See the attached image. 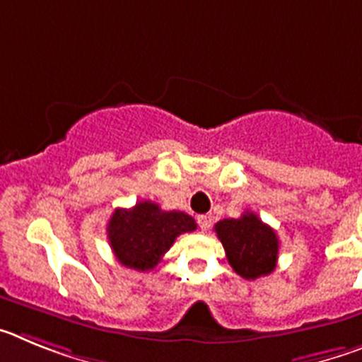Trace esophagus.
<instances>
[{
	"label": "esophagus",
	"instance_id": "esophagus-1",
	"mask_svg": "<svg viewBox=\"0 0 362 362\" xmlns=\"http://www.w3.org/2000/svg\"><path fill=\"white\" fill-rule=\"evenodd\" d=\"M197 223H199V226L203 230L210 228V225H212V216H206V214H203V216H197Z\"/></svg>",
	"mask_w": 362,
	"mask_h": 362
}]
</instances>
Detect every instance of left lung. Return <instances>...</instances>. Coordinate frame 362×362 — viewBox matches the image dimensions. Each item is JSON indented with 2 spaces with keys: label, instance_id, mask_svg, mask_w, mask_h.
Returning <instances> with one entry per match:
<instances>
[{
  "label": "left lung",
  "instance_id": "8db88e82",
  "mask_svg": "<svg viewBox=\"0 0 362 362\" xmlns=\"http://www.w3.org/2000/svg\"><path fill=\"white\" fill-rule=\"evenodd\" d=\"M230 267L243 279L254 281L276 270L279 239L272 226L254 212H245L239 219H223L216 226Z\"/></svg>",
  "mask_w": 362,
  "mask_h": 362
}]
</instances>
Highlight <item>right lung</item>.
Instances as JSON below:
<instances>
[{"mask_svg": "<svg viewBox=\"0 0 362 362\" xmlns=\"http://www.w3.org/2000/svg\"><path fill=\"white\" fill-rule=\"evenodd\" d=\"M196 228V221L188 214L166 212L152 201H139L132 209L112 214L107 233L112 252L123 267L148 272L170 250L177 235Z\"/></svg>", "mask_w": 362, "mask_h": 362, "instance_id": "1", "label": "right lung"}]
</instances>
